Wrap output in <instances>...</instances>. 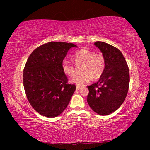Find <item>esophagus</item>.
<instances>
[{"label": "esophagus", "instance_id": "obj_1", "mask_svg": "<svg viewBox=\"0 0 150 150\" xmlns=\"http://www.w3.org/2000/svg\"><path fill=\"white\" fill-rule=\"evenodd\" d=\"M81 88V86H79V85H77V86H76V89H77V90H79Z\"/></svg>", "mask_w": 150, "mask_h": 150}]
</instances>
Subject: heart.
<instances>
[{"mask_svg":"<svg viewBox=\"0 0 150 150\" xmlns=\"http://www.w3.org/2000/svg\"><path fill=\"white\" fill-rule=\"evenodd\" d=\"M74 59L77 63H83L81 71L82 73L72 79V83L79 86L84 85L92 80L100 78L105 69L106 60L102 54H95L92 50L87 48L79 50L74 54ZM63 73L69 77L75 74V70L70 61L65 59L62 62Z\"/></svg>","mask_w":150,"mask_h":150,"instance_id":"b5f03b06","label":"heart"}]
</instances>
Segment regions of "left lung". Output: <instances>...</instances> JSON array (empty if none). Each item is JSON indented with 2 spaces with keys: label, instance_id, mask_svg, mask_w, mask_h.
Returning <instances> with one entry per match:
<instances>
[{
  "label": "left lung",
  "instance_id": "8db88e82",
  "mask_svg": "<svg viewBox=\"0 0 150 150\" xmlns=\"http://www.w3.org/2000/svg\"><path fill=\"white\" fill-rule=\"evenodd\" d=\"M94 44L105 56L106 66L97 82L87 87V103L96 113L108 115L117 110L126 97L130 83L129 69L117 48L103 42Z\"/></svg>",
  "mask_w": 150,
  "mask_h": 150
}]
</instances>
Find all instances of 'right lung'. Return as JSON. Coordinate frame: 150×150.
<instances>
[{"label":"right lung","mask_w":150,"mask_h":150,"mask_svg":"<svg viewBox=\"0 0 150 150\" xmlns=\"http://www.w3.org/2000/svg\"><path fill=\"white\" fill-rule=\"evenodd\" d=\"M72 43L51 42L33 51L23 73L24 87L34 110L47 118H54L67 107L76 89L67 83L62 62Z\"/></svg>","instance_id":"obj_1"}]
</instances>
